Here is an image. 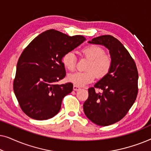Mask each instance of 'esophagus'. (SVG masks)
<instances>
[{
    "label": "esophagus",
    "instance_id": "34e87169",
    "mask_svg": "<svg viewBox=\"0 0 151 151\" xmlns=\"http://www.w3.org/2000/svg\"><path fill=\"white\" fill-rule=\"evenodd\" d=\"M80 89V87L79 86H78V85H74L73 86V90L74 91H78Z\"/></svg>",
    "mask_w": 151,
    "mask_h": 151
}]
</instances>
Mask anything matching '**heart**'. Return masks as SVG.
<instances>
[{"instance_id":"1","label":"heart","mask_w":151,"mask_h":151,"mask_svg":"<svg viewBox=\"0 0 151 151\" xmlns=\"http://www.w3.org/2000/svg\"><path fill=\"white\" fill-rule=\"evenodd\" d=\"M81 55L88 60L83 72H76L68 76L70 82L78 86H84L89 84L96 79V75L102 78L110 71L112 65V58L105 53L104 49L95 45H88L81 50ZM63 65L69 71H73L76 67V55L73 52H68L62 59Z\"/></svg>"}]
</instances>
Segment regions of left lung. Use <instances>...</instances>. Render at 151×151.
I'll return each instance as SVG.
<instances>
[{
	"instance_id": "left-lung-1",
	"label": "left lung",
	"mask_w": 151,
	"mask_h": 151,
	"mask_svg": "<svg viewBox=\"0 0 151 151\" xmlns=\"http://www.w3.org/2000/svg\"><path fill=\"white\" fill-rule=\"evenodd\" d=\"M89 43L109 49L112 58L110 71L93 87L88 89L84 112L92 122L109 126L121 120L129 112L138 93V72L135 63L123 45L110 35L93 38ZM103 90L97 93L95 88Z\"/></svg>"
}]
</instances>
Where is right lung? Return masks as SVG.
Wrapping results in <instances>:
<instances>
[{
	"mask_svg": "<svg viewBox=\"0 0 151 151\" xmlns=\"http://www.w3.org/2000/svg\"><path fill=\"white\" fill-rule=\"evenodd\" d=\"M85 40L55 29L42 32L18 59L14 91L22 111L31 118L45 120L57 115L63 99L73 91L71 82L57 84L66 76L63 55Z\"/></svg>",
	"mask_w": 151,
	"mask_h": 151,
	"instance_id": "1",
	"label": "right lung"
}]
</instances>
